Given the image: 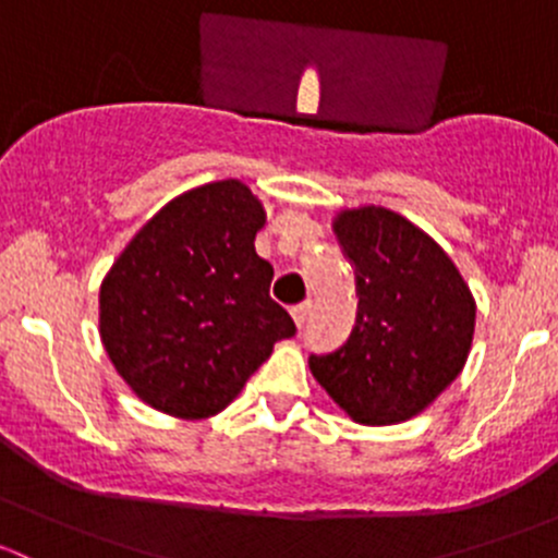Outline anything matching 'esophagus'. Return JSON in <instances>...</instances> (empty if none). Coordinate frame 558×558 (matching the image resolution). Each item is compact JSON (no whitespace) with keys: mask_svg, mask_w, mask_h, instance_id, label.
Listing matches in <instances>:
<instances>
[{"mask_svg":"<svg viewBox=\"0 0 558 558\" xmlns=\"http://www.w3.org/2000/svg\"><path fill=\"white\" fill-rule=\"evenodd\" d=\"M311 313H313V302H302V305H296V307H291V318H294V324L300 326H305V320L311 318Z\"/></svg>","mask_w":558,"mask_h":558,"instance_id":"obj_1","label":"esophagus"}]
</instances>
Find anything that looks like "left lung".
I'll return each instance as SVG.
<instances>
[{
  "mask_svg": "<svg viewBox=\"0 0 558 558\" xmlns=\"http://www.w3.org/2000/svg\"><path fill=\"white\" fill-rule=\"evenodd\" d=\"M331 227L356 269L359 313L345 345L311 356V373L356 424H402L464 369L475 296L451 256L399 213L353 207Z\"/></svg>",
  "mask_w": 558,
  "mask_h": 558,
  "instance_id": "obj_1",
  "label": "left lung"
}]
</instances>
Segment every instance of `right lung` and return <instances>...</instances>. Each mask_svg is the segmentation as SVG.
I'll return each mask as SVG.
<instances>
[{"label":"right lung","mask_w":558,"mask_h":558,"mask_svg":"<svg viewBox=\"0 0 558 558\" xmlns=\"http://www.w3.org/2000/svg\"><path fill=\"white\" fill-rule=\"evenodd\" d=\"M267 213L240 180L167 202L99 286V337L116 373L159 413L199 421L238 399L296 331L256 253Z\"/></svg>","instance_id":"1"}]
</instances>
